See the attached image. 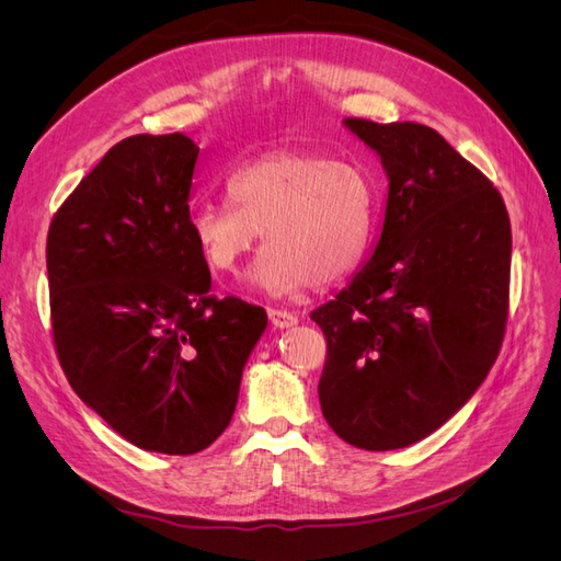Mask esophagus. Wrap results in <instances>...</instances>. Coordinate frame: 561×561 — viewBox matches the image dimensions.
Returning <instances> with one entry per match:
<instances>
[{
	"label": "esophagus",
	"instance_id": "esophagus-1",
	"mask_svg": "<svg viewBox=\"0 0 561 561\" xmlns=\"http://www.w3.org/2000/svg\"><path fill=\"white\" fill-rule=\"evenodd\" d=\"M268 320H271V325L278 328V330L295 328L297 322H299V318H297L295 313H290V311H280V309H271V311H268Z\"/></svg>",
	"mask_w": 561,
	"mask_h": 561
}]
</instances>
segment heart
Segmentation results:
<instances>
[{"mask_svg": "<svg viewBox=\"0 0 561 561\" xmlns=\"http://www.w3.org/2000/svg\"><path fill=\"white\" fill-rule=\"evenodd\" d=\"M229 203H203L190 233L210 268L231 274L264 233L245 283L285 297L351 276L375 243L379 192L365 168L316 151H271L236 171Z\"/></svg>", "mask_w": 561, "mask_h": 561, "instance_id": "obj_1", "label": "heart"}]
</instances>
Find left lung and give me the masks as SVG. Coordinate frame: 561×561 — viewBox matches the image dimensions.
Returning a JSON list of instances; mask_svg holds the SVG:
<instances>
[{"label": "left lung", "mask_w": 561, "mask_h": 561, "mask_svg": "<svg viewBox=\"0 0 561 561\" xmlns=\"http://www.w3.org/2000/svg\"><path fill=\"white\" fill-rule=\"evenodd\" d=\"M344 126L381 159L388 198L367 264L311 313L328 339L320 410L344 443L410 447L474 396L507 318L513 233L478 168L421 124Z\"/></svg>", "instance_id": "obj_1"}]
</instances>
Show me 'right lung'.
I'll return each instance as SVG.
<instances>
[{"label":"right lung","instance_id":"obj_1","mask_svg":"<svg viewBox=\"0 0 561 561\" xmlns=\"http://www.w3.org/2000/svg\"><path fill=\"white\" fill-rule=\"evenodd\" d=\"M198 147L133 135L79 182L48 229L56 351L83 404L130 445L186 456L225 433L266 313L210 295L190 233Z\"/></svg>","mask_w":561,"mask_h":561}]
</instances>
